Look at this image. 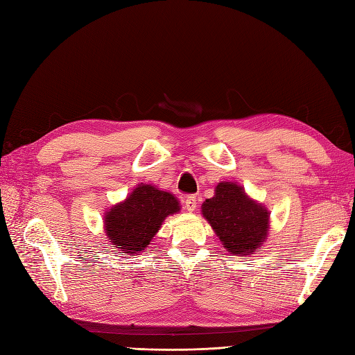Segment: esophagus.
Wrapping results in <instances>:
<instances>
[{
  "mask_svg": "<svg viewBox=\"0 0 355 355\" xmlns=\"http://www.w3.org/2000/svg\"><path fill=\"white\" fill-rule=\"evenodd\" d=\"M197 197L196 196H188L185 197V209L188 211H194L197 209Z\"/></svg>",
  "mask_w": 355,
  "mask_h": 355,
  "instance_id": "obj_1",
  "label": "esophagus"
}]
</instances>
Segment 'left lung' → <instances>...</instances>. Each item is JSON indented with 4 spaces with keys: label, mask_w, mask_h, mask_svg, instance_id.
Returning a JSON list of instances; mask_svg holds the SVG:
<instances>
[{
    "label": "left lung",
    "mask_w": 355,
    "mask_h": 355,
    "mask_svg": "<svg viewBox=\"0 0 355 355\" xmlns=\"http://www.w3.org/2000/svg\"><path fill=\"white\" fill-rule=\"evenodd\" d=\"M202 214L223 247L234 254L247 256L259 250L270 227L268 211L232 182L216 187L214 197L202 202Z\"/></svg>",
    "instance_id": "obj_1"
}]
</instances>
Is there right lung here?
<instances>
[{
	"instance_id": "1",
	"label": "right lung",
	"mask_w": 355,
	"mask_h": 355,
	"mask_svg": "<svg viewBox=\"0 0 355 355\" xmlns=\"http://www.w3.org/2000/svg\"><path fill=\"white\" fill-rule=\"evenodd\" d=\"M179 210L178 200L151 185H139L124 202L112 207L105 218V230L114 247L135 256L144 252L161 223Z\"/></svg>"
}]
</instances>
